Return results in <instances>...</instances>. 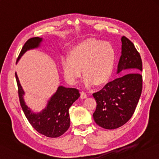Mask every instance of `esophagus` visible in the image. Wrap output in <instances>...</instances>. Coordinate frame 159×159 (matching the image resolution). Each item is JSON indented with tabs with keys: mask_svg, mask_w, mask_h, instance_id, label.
<instances>
[{
	"mask_svg": "<svg viewBox=\"0 0 159 159\" xmlns=\"http://www.w3.org/2000/svg\"><path fill=\"white\" fill-rule=\"evenodd\" d=\"M80 94H81V98H85L87 96V93H86L85 92H84V91H81V92H80Z\"/></svg>",
	"mask_w": 159,
	"mask_h": 159,
	"instance_id": "esophagus-1",
	"label": "esophagus"
}]
</instances>
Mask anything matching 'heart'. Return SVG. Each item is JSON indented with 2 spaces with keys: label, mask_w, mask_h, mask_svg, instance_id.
Segmentation results:
<instances>
[{
  "label": "heart",
  "mask_w": 159,
  "mask_h": 159,
  "mask_svg": "<svg viewBox=\"0 0 159 159\" xmlns=\"http://www.w3.org/2000/svg\"><path fill=\"white\" fill-rule=\"evenodd\" d=\"M115 60L113 47L107 42L87 39L70 49L68 57L61 58V67L66 81L75 84L81 76L87 87L106 82L112 73Z\"/></svg>",
  "instance_id": "obj_1"
}]
</instances>
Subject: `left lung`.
<instances>
[{
    "instance_id": "left-lung-1",
    "label": "left lung",
    "mask_w": 159,
    "mask_h": 159,
    "mask_svg": "<svg viewBox=\"0 0 159 159\" xmlns=\"http://www.w3.org/2000/svg\"><path fill=\"white\" fill-rule=\"evenodd\" d=\"M121 43L117 73L126 74L108 82L101 90L93 93L97 103L93 119L105 129H117L132 117L143 90L140 55L132 42L125 36L121 38Z\"/></svg>"
}]
</instances>
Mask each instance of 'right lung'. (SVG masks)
<instances>
[{"label": "right lung", "instance_id": "1", "mask_svg": "<svg viewBox=\"0 0 159 159\" xmlns=\"http://www.w3.org/2000/svg\"><path fill=\"white\" fill-rule=\"evenodd\" d=\"M42 38L35 37L29 39L22 47L17 61L27 50L40 46ZM15 77L18 87V95L21 107L30 125L40 134L48 138H58L62 135L70 127L69 108L79 98V90L74 88H66L60 86L48 101L47 107L41 112H31L24 101V91L19 83L17 75Z\"/></svg>", "mask_w": 159, "mask_h": 159}]
</instances>
